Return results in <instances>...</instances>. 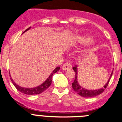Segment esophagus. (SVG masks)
<instances>
[{
  "instance_id": "esophagus-1",
  "label": "esophagus",
  "mask_w": 122,
  "mask_h": 122,
  "mask_svg": "<svg viewBox=\"0 0 122 122\" xmlns=\"http://www.w3.org/2000/svg\"><path fill=\"white\" fill-rule=\"evenodd\" d=\"M72 68V66L70 63H66L65 64H63V66H62V69L63 70H67L69 69H71Z\"/></svg>"
}]
</instances>
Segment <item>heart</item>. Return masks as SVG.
Segmentation results:
<instances>
[{"label":"heart","instance_id":"b5f03b06","mask_svg":"<svg viewBox=\"0 0 122 122\" xmlns=\"http://www.w3.org/2000/svg\"><path fill=\"white\" fill-rule=\"evenodd\" d=\"M77 41L80 43L83 44H89L93 42V39L90 36H78L77 37Z\"/></svg>","mask_w":122,"mask_h":122}]
</instances>
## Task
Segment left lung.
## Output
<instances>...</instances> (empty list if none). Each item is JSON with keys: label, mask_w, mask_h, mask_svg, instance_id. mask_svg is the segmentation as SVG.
Masks as SVG:
<instances>
[{"label": "left lung", "mask_w": 122, "mask_h": 122, "mask_svg": "<svg viewBox=\"0 0 122 122\" xmlns=\"http://www.w3.org/2000/svg\"><path fill=\"white\" fill-rule=\"evenodd\" d=\"M73 70L75 72V78L74 81L72 83V87H73V90H75V92H76L79 95L85 98H92V97H96L99 95H100L101 93H102L105 89L107 88L108 86V84L109 83V81L110 80L111 77L112 76L113 74V70L111 73V75L110 76L107 82L101 88L97 89V90H90V89H86L83 88L80 85L79 82L78 80V65L76 64L74 67L73 68Z\"/></svg>", "instance_id": "left-lung-1"}]
</instances>
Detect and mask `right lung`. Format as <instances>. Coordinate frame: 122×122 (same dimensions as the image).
<instances>
[{"instance_id": "obj_1", "label": "right lung", "mask_w": 122, "mask_h": 122, "mask_svg": "<svg viewBox=\"0 0 122 122\" xmlns=\"http://www.w3.org/2000/svg\"><path fill=\"white\" fill-rule=\"evenodd\" d=\"M30 28H31V27H29L28 29H27L26 30H25L23 33L26 32L27 30H29ZM59 68H60L59 66L56 67V68L52 71V73H51V75H49V77L45 81L43 82L41 85H39L37 86L34 87V88H24V87H21L20 86H19L18 85H17V84L14 81V80H12V78H10V80H11V81L13 83V85H14V86L16 88L17 90H18V91H19L20 92L22 93H24L25 94V95H38V94L41 93L42 92L45 91L46 90H47V89L50 86V85H51V83H52V76H53V75H54V73H56L57 71H59ZM10 76H11L10 75Z\"/></svg>"}]
</instances>
